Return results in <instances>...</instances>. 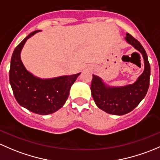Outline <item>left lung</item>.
<instances>
[{"label":"left lung","instance_id":"left-lung-1","mask_svg":"<svg viewBox=\"0 0 160 160\" xmlns=\"http://www.w3.org/2000/svg\"><path fill=\"white\" fill-rule=\"evenodd\" d=\"M125 40L142 55L144 70L132 84L123 86H112L99 76L92 75L91 92L95 104L105 112L122 116L132 111L147 93L150 78L149 65L146 52L136 38L126 34Z\"/></svg>","mask_w":160,"mask_h":160}]
</instances>
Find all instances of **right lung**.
<instances>
[{"label": "right lung", "instance_id": "obj_1", "mask_svg": "<svg viewBox=\"0 0 160 160\" xmlns=\"http://www.w3.org/2000/svg\"><path fill=\"white\" fill-rule=\"evenodd\" d=\"M41 30L31 33L14 49L9 78L14 97L21 106L39 115H48L60 109L68 98L71 87L81 73L42 78L29 72L23 64L21 53L28 39Z\"/></svg>", "mask_w": 160, "mask_h": 160}]
</instances>
